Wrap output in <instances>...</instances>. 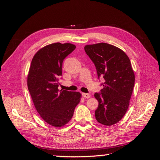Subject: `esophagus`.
Instances as JSON below:
<instances>
[{
	"mask_svg": "<svg viewBox=\"0 0 160 160\" xmlns=\"http://www.w3.org/2000/svg\"><path fill=\"white\" fill-rule=\"evenodd\" d=\"M82 95H83V96L86 99H89L91 98V95L89 94V93H82Z\"/></svg>",
	"mask_w": 160,
	"mask_h": 160,
	"instance_id": "obj_1",
	"label": "esophagus"
}]
</instances>
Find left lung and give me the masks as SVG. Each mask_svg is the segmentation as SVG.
Segmentation results:
<instances>
[{
	"mask_svg": "<svg viewBox=\"0 0 160 160\" xmlns=\"http://www.w3.org/2000/svg\"><path fill=\"white\" fill-rule=\"evenodd\" d=\"M85 51L93 62L98 77L105 79L95 111L99 123L110 126L123 118L129 108L135 83V74L128 56L119 48L105 42L85 45Z\"/></svg>",
	"mask_w": 160,
	"mask_h": 160,
	"instance_id": "1",
	"label": "left lung"
}]
</instances>
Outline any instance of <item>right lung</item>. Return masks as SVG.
<instances>
[{"label": "right lung", "mask_w": 160, "mask_h": 160, "mask_svg": "<svg viewBox=\"0 0 160 160\" xmlns=\"http://www.w3.org/2000/svg\"><path fill=\"white\" fill-rule=\"evenodd\" d=\"M75 48L68 42L45 46L34 55L28 72L27 86L35 108L46 123L55 128L69 123L81 101L79 92L58 89L62 61Z\"/></svg>", "instance_id": "1"}]
</instances>
